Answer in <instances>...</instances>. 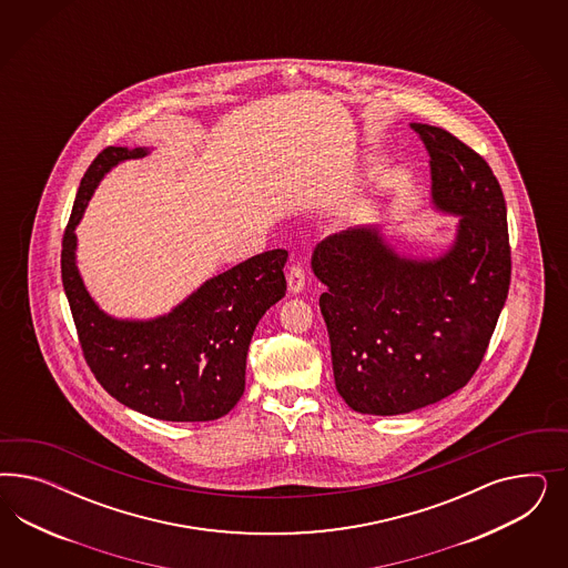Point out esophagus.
<instances>
[{
    "label": "esophagus",
    "mask_w": 568,
    "mask_h": 568,
    "mask_svg": "<svg viewBox=\"0 0 568 568\" xmlns=\"http://www.w3.org/2000/svg\"><path fill=\"white\" fill-rule=\"evenodd\" d=\"M287 287H290V293H293V295L304 292V287H306V271H304L302 264H293L292 268H290V273H287Z\"/></svg>",
    "instance_id": "esophagus-1"
}]
</instances>
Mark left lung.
<instances>
[{
  "label": "left lung",
  "mask_w": 568,
  "mask_h": 568,
  "mask_svg": "<svg viewBox=\"0 0 568 568\" xmlns=\"http://www.w3.org/2000/svg\"><path fill=\"white\" fill-rule=\"evenodd\" d=\"M430 155V197L460 216L433 260L396 254L375 226L321 241L335 387L362 414H406L463 389L479 368L510 287L506 202L496 174L446 129L413 122Z\"/></svg>",
  "instance_id": "8db88e82"
}]
</instances>
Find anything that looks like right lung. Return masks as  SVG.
I'll use <instances>...</instances> for the list:
<instances>
[{
    "label": "right lung",
    "instance_id": "right-lung-1",
    "mask_svg": "<svg viewBox=\"0 0 568 568\" xmlns=\"http://www.w3.org/2000/svg\"><path fill=\"white\" fill-rule=\"evenodd\" d=\"M143 155L148 148H105L87 169L62 240V285L87 364L110 396L158 420H214L243 396L254 328L287 292V252L271 250L212 276L154 321L108 316L79 275L74 226L103 174Z\"/></svg>",
    "mask_w": 568,
    "mask_h": 568
}]
</instances>
